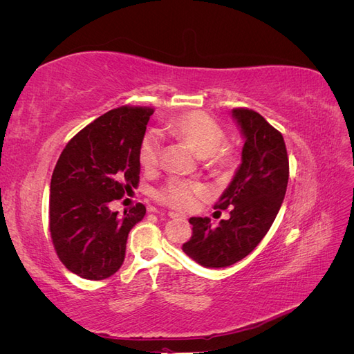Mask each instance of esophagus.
Wrapping results in <instances>:
<instances>
[{
	"label": "esophagus",
	"instance_id": "esophagus-1",
	"mask_svg": "<svg viewBox=\"0 0 354 354\" xmlns=\"http://www.w3.org/2000/svg\"><path fill=\"white\" fill-rule=\"evenodd\" d=\"M168 217L169 218H186L185 216H181V214H177V212H173V211L168 212Z\"/></svg>",
	"mask_w": 354,
	"mask_h": 354
}]
</instances>
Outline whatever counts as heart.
I'll use <instances>...</instances> for the list:
<instances>
[{"label":"heart","instance_id":"heart-1","mask_svg":"<svg viewBox=\"0 0 354 354\" xmlns=\"http://www.w3.org/2000/svg\"><path fill=\"white\" fill-rule=\"evenodd\" d=\"M167 130L186 143L201 156L203 165L221 171L233 167L234 156L226 147H221L226 134L223 128L202 112H189L171 120ZM159 159V142L155 134H146L138 147V160L143 168L152 169ZM205 195V187L190 180L171 178L156 192V199L176 209H190L196 205L198 198Z\"/></svg>","mask_w":354,"mask_h":354}]
</instances>
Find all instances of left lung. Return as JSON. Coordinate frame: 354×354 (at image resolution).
Wrapping results in <instances>:
<instances>
[{
  "mask_svg": "<svg viewBox=\"0 0 354 354\" xmlns=\"http://www.w3.org/2000/svg\"><path fill=\"white\" fill-rule=\"evenodd\" d=\"M232 116L245 138L242 164L214 205L230 208V217L217 227L208 217H192L194 233L183 243L190 259L211 269L232 266L254 251L281 209L289 177L282 134L255 111L236 108Z\"/></svg>",
  "mask_w": 354,
  "mask_h": 354,
  "instance_id": "obj_1",
  "label": "left lung"
}]
</instances>
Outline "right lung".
<instances>
[{
    "label": "right lung",
    "mask_w": 354,
    "mask_h": 354,
    "mask_svg": "<svg viewBox=\"0 0 354 354\" xmlns=\"http://www.w3.org/2000/svg\"><path fill=\"white\" fill-rule=\"evenodd\" d=\"M151 108L121 106L106 112L71 138L50 183V233L60 261L82 279L102 281L120 270L128 233L146 207L124 216L111 211L138 185V147Z\"/></svg>",
    "instance_id": "add662e5"
}]
</instances>
